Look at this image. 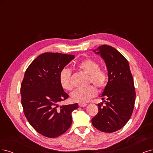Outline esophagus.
Here are the masks:
<instances>
[{"instance_id":"obj_1","label":"esophagus","mask_w":153,"mask_h":153,"mask_svg":"<svg viewBox=\"0 0 153 153\" xmlns=\"http://www.w3.org/2000/svg\"><path fill=\"white\" fill-rule=\"evenodd\" d=\"M87 105L86 103H79V106H81V107H84L86 106Z\"/></svg>"}]
</instances>
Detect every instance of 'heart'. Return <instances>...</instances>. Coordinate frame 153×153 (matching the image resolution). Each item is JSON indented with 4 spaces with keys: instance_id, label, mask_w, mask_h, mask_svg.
Here are the masks:
<instances>
[{
    "instance_id": "obj_1",
    "label": "heart",
    "mask_w": 153,
    "mask_h": 153,
    "mask_svg": "<svg viewBox=\"0 0 153 153\" xmlns=\"http://www.w3.org/2000/svg\"><path fill=\"white\" fill-rule=\"evenodd\" d=\"M76 67L89 75V82L93 83L99 89L101 90L106 87L108 81V72L105 69L100 67L97 61L91 58H87L78 62ZM71 76L72 72L67 68L61 71L59 76L61 86L68 91L72 89ZM97 94V89L94 86L90 85L86 88L75 89L71 93V97L74 102L83 103L89 101Z\"/></svg>"
}]
</instances>
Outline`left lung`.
<instances>
[{
  "mask_svg": "<svg viewBox=\"0 0 153 153\" xmlns=\"http://www.w3.org/2000/svg\"><path fill=\"white\" fill-rule=\"evenodd\" d=\"M105 60L108 73V82L101 97L106 101L98 104V112L92 120L93 126L99 131L111 133L122 128L131 118L134 110L135 91L127 60L110 45L98 47Z\"/></svg>",
  "mask_w": 153,
  "mask_h": 153,
  "instance_id": "left-lung-1",
  "label": "left lung"
}]
</instances>
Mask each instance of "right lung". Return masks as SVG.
<instances>
[{"mask_svg": "<svg viewBox=\"0 0 153 153\" xmlns=\"http://www.w3.org/2000/svg\"><path fill=\"white\" fill-rule=\"evenodd\" d=\"M74 55L46 52L28 66L21 84V104L30 125L43 136L55 138L71 127L77 103L60 106L69 98L60 85L61 71Z\"/></svg>", "mask_w": 153, "mask_h": 153, "instance_id": "add662e5", "label": "right lung"}]
</instances>
